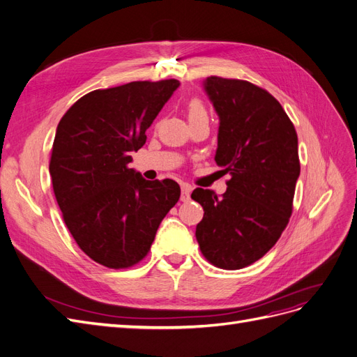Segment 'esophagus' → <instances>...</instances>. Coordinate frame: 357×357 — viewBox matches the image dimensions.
<instances>
[{
    "label": "esophagus",
    "instance_id": "1",
    "mask_svg": "<svg viewBox=\"0 0 357 357\" xmlns=\"http://www.w3.org/2000/svg\"><path fill=\"white\" fill-rule=\"evenodd\" d=\"M192 186L189 183H181V196H180V199L183 201V202H188L189 199H190V192H192Z\"/></svg>",
    "mask_w": 357,
    "mask_h": 357
}]
</instances>
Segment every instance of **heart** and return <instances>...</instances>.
Returning a JSON list of instances; mask_svg holds the SVG:
<instances>
[{"label":"heart","instance_id":"obj_1","mask_svg":"<svg viewBox=\"0 0 357 357\" xmlns=\"http://www.w3.org/2000/svg\"><path fill=\"white\" fill-rule=\"evenodd\" d=\"M188 118L189 121H193V119H198V118H208V114H206V109L204 106V103L198 99H193L189 106H188Z\"/></svg>","mask_w":357,"mask_h":357}]
</instances>
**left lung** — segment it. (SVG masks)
<instances>
[{"label":"left lung","mask_w":357,"mask_h":357,"mask_svg":"<svg viewBox=\"0 0 357 357\" xmlns=\"http://www.w3.org/2000/svg\"><path fill=\"white\" fill-rule=\"evenodd\" d=\"M204 90L220 121L214 159L230 180L220 198L210 189L192 192L204 208L195 235L208 261L238 270L260 260L288 225L298 139L284 107L257 85L208 77Z\"/></svg>","instance_id":"obj_1"}]
</instances>
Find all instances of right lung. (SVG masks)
<instances>
[{"instance_id":"add662e5","label":"right lung","mask_w":357,"mask_h":357,"mask_svg":"<svg viewBox=\"0 0 357 357\" xmlns=\"http://www.w3.org/2000/svg\"><path fill=\"white\" fill-rule=\"evenodd\" d=\"M178 85L177 79L136 81L94 90L59 122L53 190L70 235L96 263L126 268L143 260L180 198L174 180H144L128 165Z\"/></svg>"}]
</instances>
